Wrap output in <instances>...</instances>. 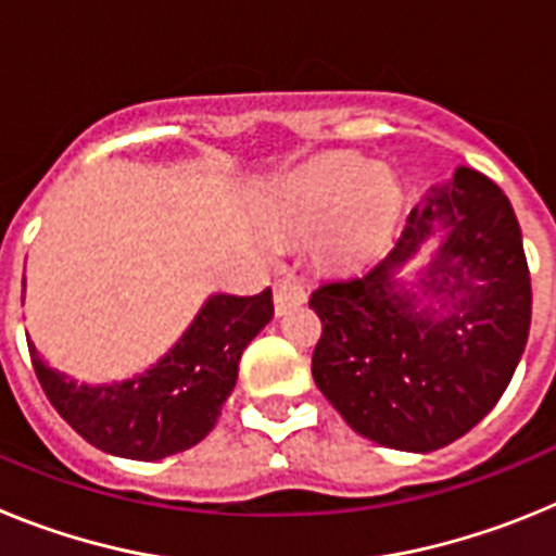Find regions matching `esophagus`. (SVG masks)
Instances as JSON below:
<instances>
[{"instance_id":"esophagus-1","label":"esophagus","mask_w":556,"mask_h":556,"mask_svg":"<svg viewBox=\"0 0 556 556\" xmlns=\"http://www.w3.org/2000/svg\"><path fill=\"white\" fill-rule=\"evenodd\" d=\"M273 298H275V312L287 314L289 308H298L306 303V289L301 287V281H298V278H292V275H283V278H278V281H275Z\"/></svg>"}]
</instances>
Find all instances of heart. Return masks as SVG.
Listing matches in <instances>:
<instances>
[{"label":"heart","instance_id":"1","mask_svg":"<svg viewBox=\"0 0 556 556\" xmlns=\"http://www.w3.org/2000/svg\"><path fill=\"white\" fill-rule=\"evenodd\" d=\"M401 200L404 189L390 164H365L356 152H326L283 178L278 217L298 233L328 218L320 250L331 262H351L390 230Z\"/></svg>","mask_w":556,"mask_h":556}]
</instances>
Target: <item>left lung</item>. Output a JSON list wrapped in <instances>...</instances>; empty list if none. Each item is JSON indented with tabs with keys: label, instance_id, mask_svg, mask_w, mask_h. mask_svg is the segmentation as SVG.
Here are the masks:
<instances>
[{
	"label": "left lung",
	"instance_id": "8db88e82",
	"mask_svg": "<svg viewBox=\"0 0 556 556\" xmlns=\"http://www.w3.org/2000/svg\"><path fill=\"white\" fill-rule=\"evenodd\" d=\"M434 235L412 279L403 267ZM312 376L356 434L429 454L468 434L507 390L527 348L532 283L507 194L470 166L431 186L372 269L331 278Z\"/></svg>",
	"mask_w": 556,
	"mask_h": 556
}]
</instances>
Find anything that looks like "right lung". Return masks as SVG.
Masks as SVG:
<instances>
[{"label": "right lung", "instance_id": "add662e5", "mask_svg": "<svg viewBox=\"0 0 556 556\" xmlns=\"http://www.w3.org/2000/svg\"><path fill=\"white\" fill-rule=\"evenodd\" d=\"M269 320V289L253 298L214 292L155 365L108 384H77L49 367L29 339L27 345L49 404L86 443L122 459L155 462L198 445L214 429L244 348Z\"/></svg>", "mask_w": 556, "mask_h": 556}]
</instances>
